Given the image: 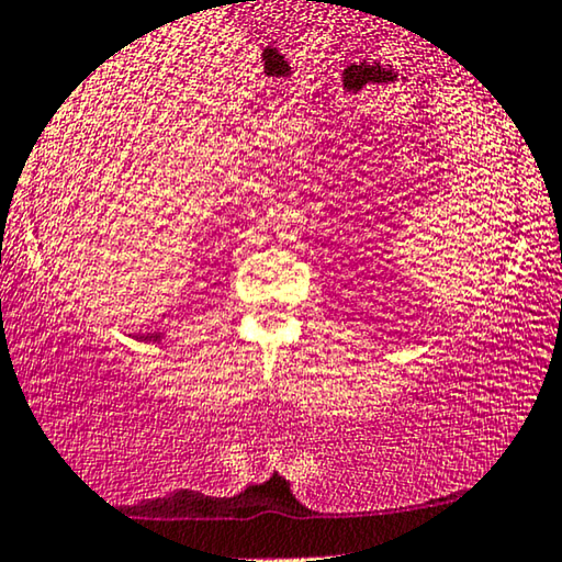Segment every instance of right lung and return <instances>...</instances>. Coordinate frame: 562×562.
<instances>
[{
    "label": "right lung",
    "instance_id": "add662e5",
    "mask_svg": "<svg viewBox=\"0 0 562 562\" xmlns=\"http://www.w3.org/2000/svg\"><path fill=\"white\" fill-rule=\"evenodd\" d=\"M145 341H160V336H157V334H147Z\"/></svg>",
    "mask_w": 562,
    "mask_h": 562
}]
</instances>
